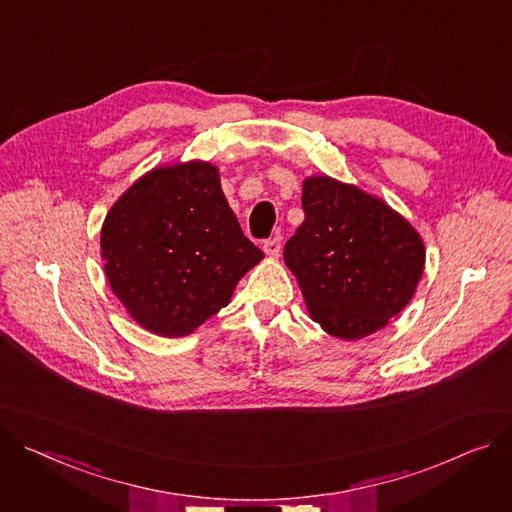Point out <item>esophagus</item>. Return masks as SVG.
Listing matches in <instances>:
<instances>
[{"mask_svg": "<svg viewBox=\"0 0 512 512\" xmlns=\"http://www.w3.org/2000/svg\"><path fill=\"white\" fill-rule=\"evenodd\" d=\"M263 251L267 257L271 259H278L280 253H282V238L280 236H271L267 238V241L263 243Z\"/></svg>", "mask_w": 512, "mask_h": 512, "instance_id": "esophagus-1", "label": "esophagus"}]
</instances>
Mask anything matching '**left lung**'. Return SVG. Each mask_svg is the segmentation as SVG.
Instances as JSON below:
<instances>
[{"label":"left lung","mask_w":512,"mask_h":512,"mask_svg":"<svg viewBox=\"0 0 512 512\" xmlns=\"http://www.w3.org/2000/svg\"><path fill=\"white\" fill-rule=\"evenodd\" d=\"M302 210L284 261L313 321L346 342L383 329L422 278V236L383 199L325 175L304 181Z\"/></svg>","instance_id":"8db88e82"}]
</instances>
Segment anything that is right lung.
Here are the masks:
<instances>
[{
	"instance_id": "right-lung-1",
	"label": "right lung",
	"mask_w": 512,
	"mask_h": 512,
	"mask_svg": "<svg viewBox=\"0 0 512 512\" xmlns=\"http://www.w3.org/2000/svg\"><path fill=\"white\" fill-rule=\"evenodd\" d=\"M100 257L135 323L183 337L230 302L263 253L230 210L218 168L191 160L150 170L115 201Z\"/></svg>"
}]
</instances>
